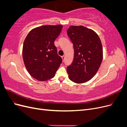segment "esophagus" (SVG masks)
<instances>
[{
  "mask_svg": "<svg viewBox=\"0 0 127 127\" xmlns=\"http://www.w3.org/2000/svg\"><path fill=\"white\" fill-rule=\"evenodd\" d=\"M61 58H62L63 61H64V56H62V57H61Z\"/></svg>",
  "mask_w": 127,
  "mask_h": 127,
  "instance_id": "obj_1",
  "label": "esophagus"
}]
</instances>
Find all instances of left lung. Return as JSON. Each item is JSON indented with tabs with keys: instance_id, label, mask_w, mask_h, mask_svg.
Listing matches in <instances>:
<instances>
[{
	"instance_id": "1",
	"label": "left lung",
	"mask_w": 127,
	"mask_h": 127,
	"mask_svg": "<svg viewBox=\"0 0 127 127\" xmlns=\"http://www.w3.org/2000/svg\"><path fill=\"white\" fill-rule=\"evenodd\" d=\"M67 34L73 44L74 57L67 67L69 79L76 83H84L96 74L103 59V48L97 34L83 26H71Z\"/></svg>"
}]
</instances>
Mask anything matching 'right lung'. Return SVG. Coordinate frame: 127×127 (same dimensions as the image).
I'll use <instances>...</instances> for the list:
<instances>
[{"label": "right lung", "mask_w": 127, "mask_h": 127, "mask_svg": "<svg viewBox=\"0 0 127 127\" xmlns=\"http://www.w3.org/2000/svg\"><path fill=\"white\" fill-rule=\"evenodd\" d=\"M62 25H44L32 30L23 47V58L31 76L39 81L54 77L62 63L54 42L59 35Z\"/></svg>", "instance_id": "1"}]
</instances>
